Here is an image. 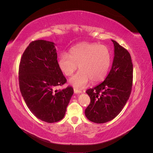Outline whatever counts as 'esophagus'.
I'll use <instances>...</instances> for the list:
<instances>
[{
	"instance_id": "34e87169",
	"label": "esophagus",
	"mask_w": 153,
	"mask_h": 153,
	"mask_svg": "<svg viewBox=\"0 0 153 153\" xmlns=\"http://www.w3.org/2000/svg\"><path fill=\"white\" fill-rule=\"evenodd\" d=\"M82 91L79 90V89H74V92H75V94H80L81 93Z\"/></svg>"
}]
</instances>
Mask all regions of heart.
Instances as JSON below:
<instances>
[{
  "label": "heart",
  "mask_w": 153,
  "mask_h": 153,
  "mask_svg": "<svg viewBox=\"0 0 153 153\" xmlns=\"http://www.w3.org/2000/svg\"><path fill=\"white\" fill-rule=\"evenodd\" d=\"M111 64V54L104 45L82 43L69 51L62 53L58 64L63 74L71 76L79 66L80 71L69 80V84L76 88L85 87L89 82L95 84L102 81L107 75Z\"/></svg>",
  "instance_id": "heart-1"
}]
</instances>
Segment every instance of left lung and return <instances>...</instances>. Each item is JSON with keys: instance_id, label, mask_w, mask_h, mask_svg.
Instances as JSON below:
<instances>
[{"instance_id": "left-lung-1", "label": "left lung", "mask_w": 153, "mask_h": 153, "mask_svg": "<svg viewBox=\"0 0 153 153\" xmlns=\"http://www.w3.org/2000/svg\"><path fill=\"white\" fill-rule=\"evenodd\" d=\"M114 58L111 70L98 85L86 91L91 102L86 117L95 123L111 121L121 112L131 92L133 64L128 51L114 40Z\"/></svg>"}]
</instances>
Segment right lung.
<instances>
[{
    "label": "right lung",
    "mask_w": 153,
    "mask_h": 153,
    "mask_svg": "<svg viewBox=\"0 0 153 153\" xmlns=\"http://www.w3.org/2000/svg\"><path fill=\"white\" fill-rule=\"evenodd\" d=\"M18 75L21 94L36 117L48 123L63 119L73 89H55L67 80L59 67L53 43L32 41L21 57Z\"/></svg>",
    "instance_id": "obj_1"
}]
</instances>
